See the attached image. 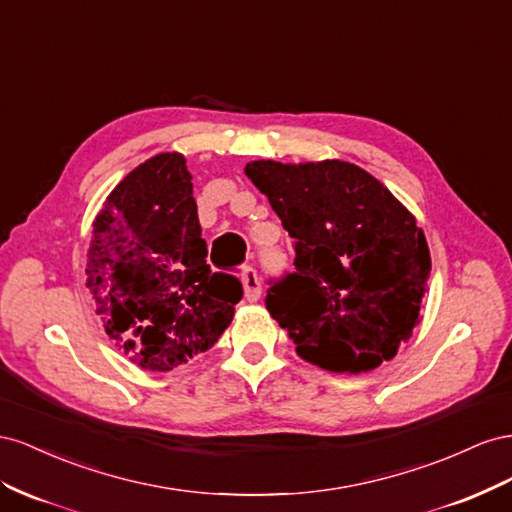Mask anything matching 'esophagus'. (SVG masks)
<instances>
[{
	"mask_svg": "<svg viewBox=\"0 0 512 512\" xmlns=\"http://www.w3.org/2000/svg\"><path fill=\"white\" fill-rule=\"evenodd\" d=\"M242 283H244V296L248 302H257L261 296V279L255 268H244L242 272Z\"/></svg>",
	"mask_w": 512,
	"mask_h": 512,
	"instance_id": "obj_1",
	"label": "esophagus"
}]
</instances>
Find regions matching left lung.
Returning <instances> with one entry per match:
<instances>
[{
    "instance_id": "1",
    "label": "left lung",
    "mask_w": 512,
    "mask_h": 512,
    "mask_svg": "<svg viewBox=\"0 0 512 512\" xmlns=\"http://www.w3.org/2000/svg\"><path fill=\"white\" fill-rule=\"evenodd\" d=\"M296 240L294 272L270 281L266 306L296 352L328 371H371L418 324L431 272L425 233L384 184L343 163H246Z\"/></svg>"
}]
</instances>
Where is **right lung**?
Instances as JSON below:
<instances>
[{"label": "right lung", "mask_w": 512, "mask_h": 512, "mask_svg": "<svg viewBox=\"0 0 512 512\" xmlns=\"http://www.w3.org/2000/svg\"><path fill=\"white\" fill-rule=\"evenodd\" d=\"M191 171L178 152L130 171L98 212L87 289L115 347L145 371H173L218 341L242 300L240 279L212 272Z\"/></svg>", "instance_id": "right-lung-1"}]
</instances>
